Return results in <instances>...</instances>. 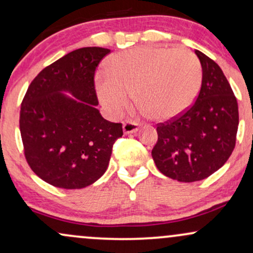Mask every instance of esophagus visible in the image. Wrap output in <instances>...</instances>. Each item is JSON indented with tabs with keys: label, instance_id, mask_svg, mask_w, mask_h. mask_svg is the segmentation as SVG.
Masks as SVG:
<instances>
[{
	"label": "esophagus",
	"instance_id": "esophagus-1",
	"mask_svg": "<svg viewBox=\"0 0 253 253\" xmlns=\"http://www.w3.org/2000/svg\"><path fill=\"white\" fill-rule=\"evenodd\" d=\"M123 128H124V132L126 133V134H128V133L136 132V130H138V128H139V125H138V123H135V121L127 120V121H125V123H124Z\"/></svg>",
	"mask_w": 253,
	"mask_h": 253
}]
</instances>
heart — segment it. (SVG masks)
<instances>
[{"label": "heart", "instance_id": "heart-1", "mask_svg": "<svg viewBox=\"0 0 253 253\" xmlns=\"http://www.w3.org/2000/svg\"><path fill=\"white\" fill-rule=\"evenodd\" d=\"M201 83L202 65L194 52L184 47L141 46L112 58L107 75L97 76L96 89L110 114H120L133 91L141 112L167 120L194 102Z\"/></svg>", "mask_w": 253, "mask_h": 253}]
</instances>
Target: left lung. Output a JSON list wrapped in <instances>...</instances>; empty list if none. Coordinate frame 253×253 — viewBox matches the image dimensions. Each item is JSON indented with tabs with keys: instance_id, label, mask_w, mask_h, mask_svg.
<instances>
[{
	"instance_id": "obj_1",
	"label": "left lung",
	"mask_w": 253,
	"mask_h": 253,
	"mask_svg": "<svg viewBox=\"0 0 253 253\" xmlns=\"http://www.w3.org/2000/svg\"><path fill=\"white\" fill-rule=\"evenodd\" d=\"M202 65V84L195 102L157 125L152 158L158 170L179 182L207 178L227 162L236 146L239 125L237 98L220 66L195 51Z\"/></svg>"
}]
</instances>
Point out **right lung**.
<instances>
[{
	"instance_id": "1",
	"label": "right lung",
	"mask_w": 253,
	"mask_h": 253,
	"mask_svg": "<svg viewBox=\"0 0 253 253\" xmlns=\"http://www.w3.org/2000/svg\"><path fill=\"white\" fill-rule=\"evenodd\" d=\"M109 53L103 47L72 51L40 71L26 91L20 109L25 158L53 187L81 189L97 181L124 134L123 124L106 120L96 108L95 71Z\"/></svg>"
}]
</instances>
